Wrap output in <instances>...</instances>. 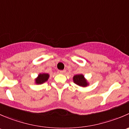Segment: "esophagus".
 <instances>
[{"label": "esophagus", "instance_id": "34e87169", "mask_svg": "<svg viewBox=\"0 0 129 129\" xmlns=\"http://www.w3.org/2000/svg\"><path fill=\"white\" fill-rule=\"evenodd\" d=\"M66 72V71H58V74H63Z\"/></svg>", "mask_w": 129, "mask_h": 129}]
</instances>
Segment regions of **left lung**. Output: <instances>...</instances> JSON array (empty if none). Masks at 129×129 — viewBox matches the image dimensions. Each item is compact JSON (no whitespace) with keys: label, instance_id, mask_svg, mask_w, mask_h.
Returning a JSON list of instances; mask_svg holds the SVG:
<instances>
[{"label":"left lung","instance_id":"left-lung-1","mask_svg":"<svg viewBox=\"0 0 129 129\" xmlns=\"http://www.w3.org/2000/svg\"><path fill=\"white\" fill-rule=\"evenodd\" d=\"M73 81L76 84L81 86V87H87L89 86V82H87V79L84 77L83 74H76L73 77Z\"/></svg>","mask_w":129,"mask_h":129}]
</instances>
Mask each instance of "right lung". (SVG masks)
I'll use <instances>...</instances> for the list:
<instances>
[{
    "label": "right lung",
    "mask_w": 129,
    "mask_h": 129,
    "mask_svg": "<svg viewBox=\"0 0 129 129\" xmlns=\"http://www.w3.org/2000/svg\"><path fill=\"white\" fill-rule=\"evenodd\" d=\"M50 75L47 73H40L38 74V77L35 79V82L37 84H41L44 82H47L48 80Z\"/></svg>",
    "instance_id": "1"
}]
</instances>
